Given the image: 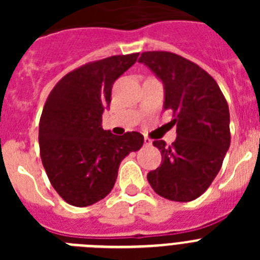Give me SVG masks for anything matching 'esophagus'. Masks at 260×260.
<instances>
[{
    "label": "esophagus",
    "instance_id": "1",
    "mask_svg": "<svg viewBox=\"0 0 260 260\" xmlns=\"http://www.w3.org/2000/svg\"><path fill=\"white\" fill-rule=\"evenodd\" d=\"M144 146H152V141L148 137H144Z\"/></svg>",
    "mask_w": 260,
    "mask_h": 260
}]
</instances>
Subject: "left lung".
<instances>
[{
    "instance_id": "1",
    "label": "left lung",
    "mask_w": 260,
    "mask_h": 260,
    "mask_svg": "<svg viewBox=\"0 0 260 260\" xmlns=\"http://www.w3.org/2000/svg\"><path fill=\"white\" fill-rule=\"evenodd\" d=\"M143 62L164 83V109L172 110L176 142L153 141L161 164L147 174L156 194L191 202L210 187L231 146L229 108L216 80L201 66L176 53L143 52Z\"/></svg>"
}]
</instances>
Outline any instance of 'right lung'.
<instances>
[{
	"label": "right lung",
	"mask_w": 260,
	"mask_h": 260,
	"mask_svg": "<svg viewBox=\"0 0 260 260\" xmlns=\"http://www.w3.org/2000/svg\"><path fill=\"white\" fill-rule=\"evenodd\" d=\"M139 53L88 62L53 87L39 123L41 161L65 202L87 207L112 191L125 156L143 146L141 133L113 135L102 127L112 87Z\"/></svg>",
	"instance_id": "1"
}]
</instances>
